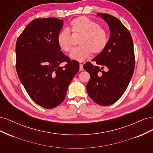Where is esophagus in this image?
Here are the masks:
<instances>
[{
    "instance_id": "1",
    "label": "esophagus",
    "mask_w": 153,
    "mask_h": 153,
    "mask_svg": "<svg viewBox=\"0 0 153 153\" xmlns=\"http://www.w3.org/2000/svg\"><path fill=\"white\" fill-rule=\"evenodd\" d=\"M80 71H83V70H84V68H83V64H80Z\"/></svg>"
}]
</instances>
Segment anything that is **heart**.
Masks as SVG:
<instances>
[{"label":"heart","mask_w":153,"mask_h":153,"mask_svg":"<svg viewBox=\"0 0 153 153\" xmlns=\"http://www.w3.org/2000/svg\"><path fill=\"white\" fill-rule=\"evenodd\" d=\"M71 32L81 35L78 43L79 47L74 48L70 53V57L78 61H83L89 57L91 52L98 54L105 49L108 42V32L98 22L85 16H79L70 22ZM59 47L65 52L70 51L71 37L68 29H64L57 37Z\"/></svg>","instance_id":"1"}]
</instances>
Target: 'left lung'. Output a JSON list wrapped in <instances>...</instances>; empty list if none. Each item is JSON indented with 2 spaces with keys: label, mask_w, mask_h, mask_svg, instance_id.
I'll return each mask as SVG.
<instances>
[{
  "label": "left lung",
  "mask_w": 153,
  "mask_h": 153,
  "mask_svg": "<svg viewBox=\"0 0 153 153\" xmlns=\"http://www.w3.org/2000/svg\"><path fill=\"white\" fill-rule=\"evenodd\" d=\"M97 15L107 23L110 36L105 49L92 60L97 65L89 62L84 65L90 74L86 89L95 103L108 106L117 101L127 89L135 69V53L130 32L121 21L108 14ZM104 67L108 70L103 71Z\"/></svg>",
  "instance_id": "1"
}]
</instances>
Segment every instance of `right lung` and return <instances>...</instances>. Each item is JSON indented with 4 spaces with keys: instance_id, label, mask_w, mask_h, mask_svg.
Returning a JSON list of instances; mask_svg holds the SVG:
<instances>
[{
    "instance_id": "add662e5",
    "label": "right lung",
    "mask_w": 153,
    "mask_h": 153,
    "mask_svg": "<svg viewBox=\"0 0 153 153\" xmlns=\"http://www.w3.org/2000/svg\"><path fill=\"white\" fill-rule=\"evenodd\" d=\"M63 21L56 18H36L18 37L16 44L18 76L30 98L45 108L62 103L68 87L79 70L59 47L57 37ZM66 62L65 66L59 65Z\"/></svg>"
}]
</instances>
